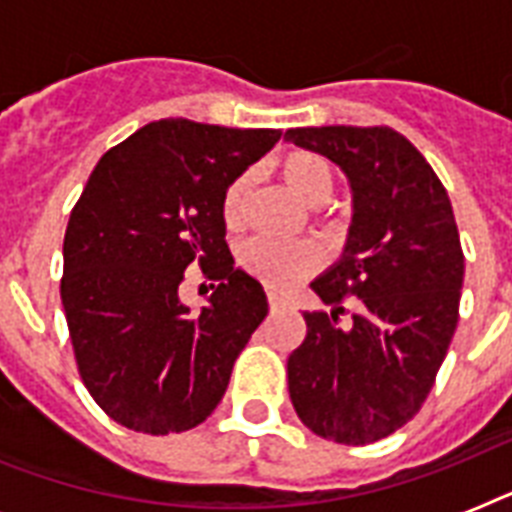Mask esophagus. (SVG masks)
Here are the masks:
<instances>
[{
  "label": "esophagus",
  "instance_id": "obj_1",
  "mask_svg": "<svg viewBox=\"0 0 512 512\" xmlns=\"http://www.w3.org/2000/svg\"><path fill=\"white\" fill-rule=\"evenodd\" d=\"M281 305H284V300H281L276 292H268V308H271V311H276V308H281Z\"/></svg>",
  "mask_w": 512,
  "mask_h": 512
}]
</instances>
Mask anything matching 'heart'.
<instances>
[{"instance_id":"b5f03b06","label":"heart","mask_w":512,"mask_h":512,"mask_svg":"<svg viewBox=\"0 0 512 512\" xmlns=\"http://www.w3.org/2000/svg\"><path fill=\"white\" fill-rule=\"evenodd\" d=\"M281 180L308 207L327 204L335 191V175L324 156L311 151H292L279 164ZM247 193V175H239L225 188L220 212L225 225H236L241 217V204ZM244 271L260 279L265 287L289 289L319 265V252L311 244H279V241L252 239L239 252Z\"/></svg>"}]
</instances>
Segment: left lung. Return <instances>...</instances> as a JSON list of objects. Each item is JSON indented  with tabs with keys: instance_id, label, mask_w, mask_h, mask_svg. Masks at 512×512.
Instances as JSON below:
<instances>
[{
	"instance_id": "8db88e82",
	"label": "left lung",
	"mask_w": 512,
	"mask_h": 512,
	"mask_svg": "<svg viewBox=\"0 0 512 512\" xmlns=\"http://www.w3.org/2000/svg\"><path fill=\"white\" fill-rule=\"evenodd\" d=\"M284 140L337 164L353 196L340 260L311 281L329 311L303 313L289 398L316 436L372 444L420 412L457 329L465 257L452 201L390 127H297ZM345 294L359 311L340 325Z\"/></svg>"
}]
</instances>
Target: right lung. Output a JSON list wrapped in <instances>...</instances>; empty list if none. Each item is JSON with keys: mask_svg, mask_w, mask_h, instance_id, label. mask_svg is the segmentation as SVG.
<instances>
[{"mask_svg": "<svg viewBox=\"0 0 512 512\" xmlns=\"http://www.w3.org/2000/svg\"><path fill=\"white\" fill-rule=\"evenodd\" d=\"M279 138L159 119L103 154L71 209L60 297L76 366L124 428L183 433L220 404L268 313L263 284L233 268L220 201ZM193 264L221 281L199 314L176 295Z\"/></svg>", "mask_w": 512, "mask_h": 512, "instance_id": "1", "label": "right lung"}]
</instances>
